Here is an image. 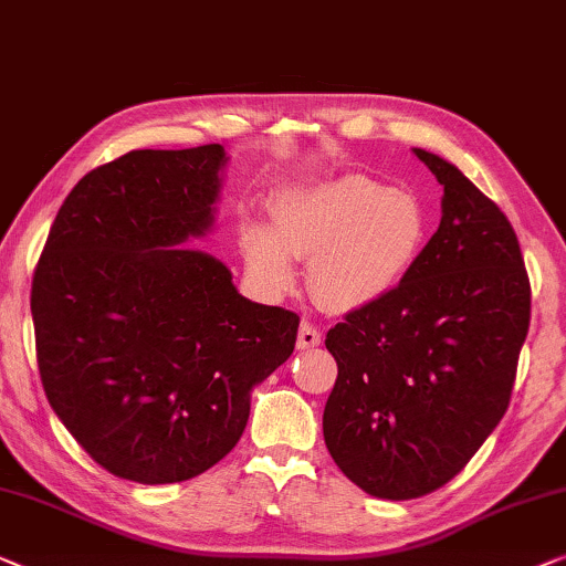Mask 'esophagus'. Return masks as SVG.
<instances>
[{
	"instance_id": "esophagus-1",
	"label": "esophagus",
	"mask_w": 566,
	"mask_h": 566,
	"mask_svg": "<svg viewBox=\"0 0 566 566\" xmlns=\"http://www.w3.org/2000/svg\"><path fill=\"white\" fill-rule=\"evenodd\" d=\"M296 344H298V349H314V347H318V344H322V332H318L314 324L301 322Z\"/></svg>"
}]
</instances>
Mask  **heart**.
Masks as SVG:
<instances>
[{
	"label": "heart",
	"mask_w": 566,
	"mask_h": 566,
	"mask_svg": "<svg viewBox=\"0 0 566 566\" xmlns=\"http://www.w3.org/2000/svg\"><path fill=\"white\" fill-rule=\"evenodd\" d=\"M429 242V214L411 191L347 174L285 188L273 227L250 224L244 260L258 281L285 289L296 258L311 260V289L329 308L357 311L388 298Z\"/></svg>",
	"instance_id": "heart-1"
}]
</instances>
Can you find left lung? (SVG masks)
I'll return each mask as SVG.
<instances>
[{
	"mask_svg": "<svg viewBox=\"0 0 566 566\" xmlns=\"http://www.w3.org/2000/svg\"><path fill=\"white\" fill-rule=\"evenodd\" d=\"M413 153L444 186L439 229L388 298L326 334L339 367L326 449L385 501L433 493L472 460L503 419L531 322L511 222L460 168Z\"/></svg>",
	"mask_w": 566,
	"mask_h": 566,
	"instance_id": "1",
	"label": "left lung"
}]
</instances>
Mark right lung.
Instances as JSON below:
<instances>
[{"mask_svg":"<svg viewBox=\"0 0 566 566\" xmlns=\"http://www.w3.org/2000/svg\"><path fill=\"white\" fill-rule=\"evenodd\" d=\"M227 153L133 150L65 196L32 277L45 396L122 480L168 485L232 452L252 390L296 347L293 311L244 298L186 242L217 222Z\"/></svg>","mask_w":566,"mask_h":566,"instance_id":"1","label":"right lung"}]
</instances>
